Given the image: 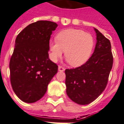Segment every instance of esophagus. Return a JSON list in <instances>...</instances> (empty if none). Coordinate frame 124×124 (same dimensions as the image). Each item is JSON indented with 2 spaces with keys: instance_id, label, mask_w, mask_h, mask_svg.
<instances>
[{
  "instance_id": "1",
  "label": "esophagus",
  "mask_w": 124,
  "mask_h": 124,
  "mask_svg": "<svg viewBox=\"0 0 124 124\" xmlns=\"http://www.w3.org/2000/svg\"><path fill=\"white\" fill-rule=\"evenodd\" d=\"M64 70H65V68H64V67H63L62 66H58V70L60 71H64Z\"/></svg>"
}]
</instances>
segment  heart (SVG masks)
I'll use <instances>...</instances> for the list:
<instances>
[{
	"label": "heart",
	"instance_id": "heart-1",
	"mask_svg": "<svg viewBox=\"0 0 124 124\" xmlns=\"http://www.w3.org/2000/svg\"><path fill=\"white\" fill-rule=\"evenodd\" d=\"M56 41H51L49 48L50 58L56 62L64 56L71 66L77 67L86 63L92 53L93 38L90 34L77 29L61 31L56 35Z\"/></svg>",
	"mask_w": 124,
	"mask_h": 124
}]
</instances>
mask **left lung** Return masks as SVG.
Instances as JSON below:
<instances>
[{"label":"left lung","instance_id":"left-lung-1","mask_svg":"<svg viewBox=\"0 0 124 124\" xmlns=\"http://www.w3.org/2000/svg\"><path fill=\"white\" fill-rule=\"evenodd\" d=\"M93 53L86 63L65 70L66 93L79 105H87L98 98L107 85L113 65L110 42L98 29Z\"/></svg>","mask_w":124,"mask_h":124}]
</instances>
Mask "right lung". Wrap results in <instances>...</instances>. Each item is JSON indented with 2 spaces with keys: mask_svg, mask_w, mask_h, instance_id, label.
Masks as SVG:
<instances>
[{
  "mask_svg": "<svg viewBox=\"0 0 124 124\" xmlns=\"http://www.w3.org/2000/svg\"><path fill=\"white\" fill-rule=\"evenodd\" d=\"M56 23L38 21L29 24L17 35L9 63L12 87L26 103H34L46 93L47 85L58 72L49 59V39Z\"/></svg>",
  "mask_w": 124,
  "mask_h": 124,
  "instance_id": "add662e5",
  "label": "right lung"
}]
</instances>
